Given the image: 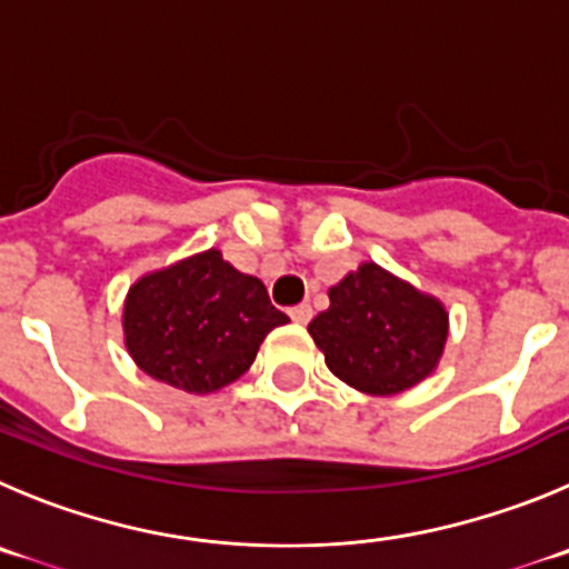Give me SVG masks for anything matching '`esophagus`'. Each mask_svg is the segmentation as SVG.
Here are the masks:
<instances>
[{
	"instance_id": "esophagus-1",
	"label": "esophagus",
	"mask_w": 569,
	"mask_h": 569,
	"mask_svg": "<svg viewBox=\"0 0 569 569\" xmlns=\"http://www.w3.org/2000/svg\"><path fill=\"white\" fill-rule=\"evenodd\" d=\"M289 315H291V320L297 322V326H306V322L311 320V315H315V311H311L309 302H300V306H295V309H291Z\"/></svg>"
}]
</instances>
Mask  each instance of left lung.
I'll return each instance as SVG.
<instances>
[{
	"mask_svg": "<svg viewBox=\"0 0 569 569\" xmlns=\"http://www.w3.org/2000/svg\"><path fill=\"white\" fill-rule=\"evenodd\" d=\"M309 333L328 370L368 396H398L438 370L449 311L435 295L365 260L328 289Z\"/></svg>",
	"mask_w": 569,
	"mask_h": 569,
	"instance_id": "1",
	"label": "left lung"
}]
</instances>
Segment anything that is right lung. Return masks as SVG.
Listing matches in <instances>:
<instances>
[{
    "instance_id": "right-lung-1",
    "label": "right lung",
    "mask_w": 569,
    "mask_h": 569,
    "mask_svg": "<svg viewBox=\"0 0 569 569\" xmlns=\"http://www.w3.org/2000/svg\"><path fill=\"white\" fill-rule=\"evenodd\" d=\"M286 322L267 286L216 247L146 272L123 300V342L137 368L196 396L241 379L267 333Z\"/></svg>"
}]
</instances>
